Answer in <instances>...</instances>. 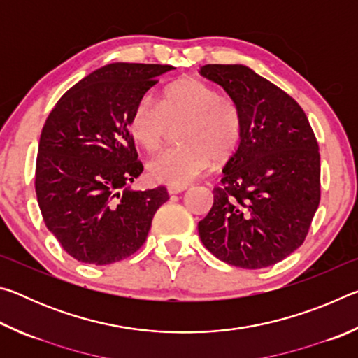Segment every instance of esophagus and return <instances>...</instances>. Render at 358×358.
<instances>
[{"label":"esophagus","mask_w":358,"mask_h":358,"mask_svg":"<svg viewBox=\"0 0 358 358\" xmlns=\"http://www.w3.org/2000/svg\"><path fill=\"white\" fill-rule=\"evenodd\" d=\"M186 189H187L186 186H169L167 187V192L169 194H180V192H183Z\"/></svg>","instance_id":"1"}]
</instances>
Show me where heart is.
Returning <instances> with one entry per match:
<instances>
[{
    "mask_svg": "<svg viewBox=\"0 0 358 358\" xmlns=\"http://www.w3.org/2000/svg\"><path fill=\"white\" fill-rule=\"evenodd\" d=\"M181 145L162 150L148 161V172L157 181L186 185L207 171L211 161H224L238 147L241 115L235 102L221 96L210 83L187 78L169 85L157 102L145 96L134 107L129 131L147 151H156L169 124H178Z\"/></svg>",
    "mask_w": 358,
    "mask_h": 358,
    "instance_id": "b5f03b06",
    "label": "heart"
}]
</instances>
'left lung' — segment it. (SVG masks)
Returning <instances> with one entry per match:
<instances>
[{
    "label": "left lung",
    "mask_w": 358,
    "mask_h": 358,
    "mask_svg": "<svg viewBox=\"0 0 358 358\" xmlns=\"http://www.w3.org/2000/svg\"><path fill=\"white\" fill-rule=\"evenodd\" d=\"M241 115V137L199 222L203 246L222 262L257 270L300 248L320 202V155L299 102L243 64H205Z\"/></svg>",
    "instance_id": "1"
}]
</instances>
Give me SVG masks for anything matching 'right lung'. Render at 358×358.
Masks as SVG:
<instances>
[{
    "mask_svg": "<svg viewBox=\"0 0 358 358\" xmlns=\"http://www.w3.org/2000/svg\"><path fill=\"white\" fill-rule=\"evenodd\" d=\"M169 64L112 63L66 92L45 120L34 187L47 229L83 264L129 257L147 240L164 186L132 191L142 173L129 118Z\"/></svg>",
    "mask_w": 358,
    "mask_h": 358,
    "instance_id": "right-lung-1",
    "label": "right lung"
}]
</instances>
